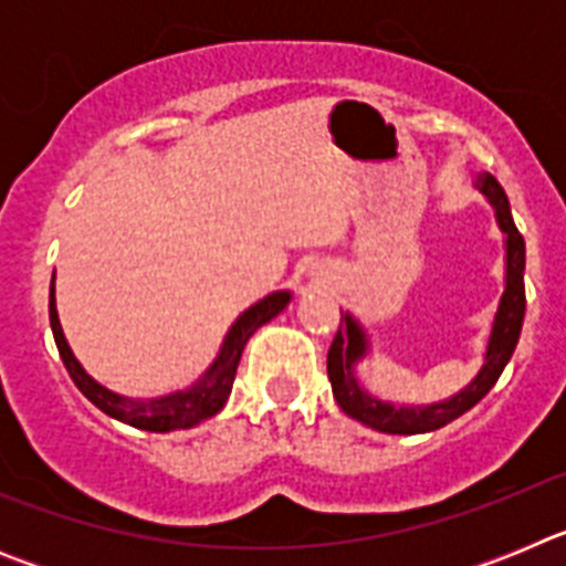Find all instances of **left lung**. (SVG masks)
Segmentation results:
<instances>
[{
    "mask_svg": "<svg viewBox=\"0 0 566 566\" xmlns=\"http://www.w3.org/2000/svg\"><path fill=\"white\" fill-rule=\"evenodd\" d=\"M473 187L493 207L496 223L504 234V292L499 297L493 323H490L482 365H479L476 377L470 379L464 388H459L453 397L439 399V402L431 405H394L391 399L377 397L359 382L357 368L363 359L371 357L374 345L371 337H368V328L352 312H345V323H339L337 337L328 348V379H332L334 399H337L345 417L357 419L371 431L399 433V437L439 431L448 422L462 417L464 411H470L496 385L504 365L516 352L524 323V238L518 234L516 223H513L507 195L499 187L496 178L490 172H482L476 175Z\"/></svg>",
    "mask_w": 566,
    "mask_h": 566,
    "instance_id": "1",
    "label": "left lung"
}]
</instances>
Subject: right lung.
<instances>
[{"mask_svg": "<svg viewBox=\"0 0 566 566\" xmlns=\"http://www.w3.org/2000/svg\"><path fill=\"white\" fill-rule=\"evenodd\" d=\"M292 303V292L289 289H280V292L266 294L263 300L252 303L247 312H240L238 319L229 326L227 337H223L221 348H218V357L209 363L207 371L195 379L187 388H178V391L161 394V397H124V394H115L109 388H104L98 379L90 377L84 371V365L78 363L73 348H70L67 337L62 332V323H59L56 312V292H53V283H50V328H53V337H56V348L62 354V363L67 368L70 379L76 382L78 391L96 405L98 411H104L107 417L118 419L124 424H133V428H142V431L153 433H169V431H187L201 424L203 419L214 417L227 405L229 394H232L234 374H238L240 354L247 348L249 337L258 332L260 326H266L269 319L277 317L283 308Z\"/></svg>", "mask_w": 566, "mask_h": 566, "instance_id": "obj_1", "label": "right lung"}]
</instances>
